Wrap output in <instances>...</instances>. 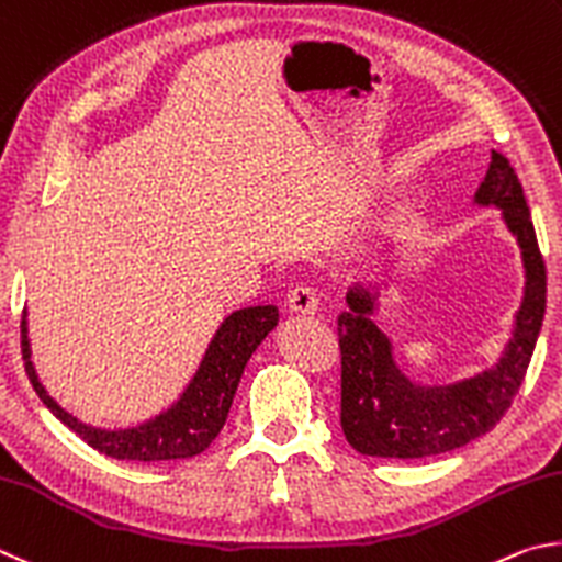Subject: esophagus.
I'll use <instances>...</instances> for the list:
<instances>
[{"mask_svg": "<svg viewBox=\"0 0 562 562\" xmlns=\"http://www.w3.org/2000/svg\"><path fill=\"white\" fill-rule=\"evenodd\" d=\"M289 311L299 316H313L318 311V293L311 286H296L289 293Z\"/></svg>", "mask_w": 562, "mask_h": 562, "instance_id": "obj_1", "label": "esophagus"}]
</instances>
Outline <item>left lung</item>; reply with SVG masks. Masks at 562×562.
<instances>
[{
  "label": "left lung",
  "mask_w": 562,
  "mask_h": 562,
  "mask_svg": "<svg viewBox=\"0 0 562 562\" xmlns=\"http://www.w3.org/2000/svg\"><path fill=\"white\" fill-rule=\"evenodd\" d=\"M474 202L498 206L516 236L526 269V289L514 330L494 368L451 385H422L397 366L392 340L372 313L378 293L356 283L346 293L348 311L338 316L340 342V427L348 445L366 457L422 459L469 445L494 429L526 378L546 316V263L524 187L510 162L491 153Z\"/></svg>",
  "instance_id": "8db88e82"
}]
</instances>
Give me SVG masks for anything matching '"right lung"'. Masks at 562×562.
<instances>
[{"label":"right lung","mask_w":562,"mask_h":562,"mask_svg":"<svg viewBox=\"0 0 562 562\" xmlns=\"http://www.w3.org/2000/svg\"><path fill=\"white\" fill-rule=\"evenodd\" d=\"M276 323H279V308L276 306H251L229 313L216 328L200 368L177 402L162 409L160 415L125 429L86 425L48 395L32 362L26 308L22 316V356L26 375L32 380L38 400L52 409L56 419H61L68 429L76 431L88 447L98 449L105 457L127 461L190 459L210 447L222 431L246 362L261 346V340L276 328Z\"/></svg>","instance_id":"obj_1"}]
</instances>
